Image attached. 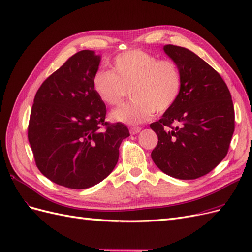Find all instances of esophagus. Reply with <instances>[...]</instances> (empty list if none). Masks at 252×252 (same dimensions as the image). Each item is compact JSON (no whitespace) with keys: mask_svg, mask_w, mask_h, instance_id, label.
<instances>
[{"mask_svg":"<svg viewBox=\"0 0 252 252\" xmlns=\"http://www.w3.org/2000/svg\"><path fill=\"white\" fill-rule=\"evenodd\" d=\"M141 127H131L130 128V133L131 134H136L138 132H140L141 131Z\"/></svg>","mask_w":252,"mask_h":252,"instance_id":"esophagus-1","label":"esophagus"}]
</instances>
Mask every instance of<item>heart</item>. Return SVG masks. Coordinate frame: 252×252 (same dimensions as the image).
<instances>
[{
    "label": "heart",
    "mask_w": 252,
    "mask_h": 252,
    "mask_svg": "<svg viewBox=\"0 0 252 252\" xmlns=\"http://www.w3.org/2000/svg\"><path fill=\"white\" fill-rule=\"evenodd\" d=\"M93 87L100 100L110 106L123 102L130 88L132 100L112 110L110 117L133 125L170 109L181 94L183 77L172 60H159L146 51L131 49L114 58L112 71L96 70Z\"/></svg>",
    "instance_id": "obj_1"
}]
</instances>
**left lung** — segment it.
<instances>
[{
	"mask_svg": "<svg viewBox=\"0 0 252 252\" xmlns=\"http://www.w3.org/2000/svg\"><path fill=\"white\" fill-rule=\"evenodd\" d=\"M178 64L183 87L178 101L150 124L158 135L151 152L164 173L194 180L210 172L226 157L234 131V108L222 77L194 52L165 45Z\"/></svg>",
	"mask_w": 252,
	"mask_h": 252,
	"instance_id": "left-lung-1",
	"label": "left lung"
}]
</instances>
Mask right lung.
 <instances>
[{"instance_id":"1","label":"right lung","mask_w":252,"mask_h":252,"mask_svg":"<svg viewBox=\"0 0 252 252\" xmlns=\"http://www.w3.org/2000/svg\"><path fill=\"white\" fill-rule=\"evenodd\" d=\"M101 57L82 50L68 59L36 91L28 141L39 170L58 185L85 189L107 178L128 138L122 123L105 121L106 106L93 87Z\"/></svg>"}]
</instances>
